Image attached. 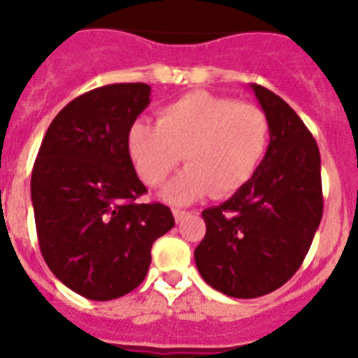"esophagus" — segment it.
Here are the masks:
<instances>
[{
	"instance_id": "obj_1",
	"label": "esophagus",
	"mask_w": 358,
	"mask_h": 358,
	"mask_svg": "<svg viewBox=\"0 0 358 358\" xmlns=\"http://www.w3.org/2000/svg\"><path fill=\"white\" fill-rule=\"evenodd\" d=\"M188 211H182V210H173V218H176V222H182L186 217H188Z\"/></svg>"
}]
</instances>
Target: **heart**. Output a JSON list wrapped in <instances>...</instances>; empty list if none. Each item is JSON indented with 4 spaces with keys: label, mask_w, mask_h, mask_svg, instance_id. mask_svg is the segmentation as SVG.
I'll return each instance as SVG.
<instances>
[{
    "label": "heart",
    "mask_w": 358,
    "mask_h": 358,
    "mask_svg": "<svg viewBox=\"0 0 358 358\" xmlns=\"http://www.w3.org/2000/svg\"><path fill=\"white\" fill-rule=\"evenodd\" d=\"M271 141L262 107L208 91H192L157 113V125L136 122L127 150L136 172L150 188L163 185L181 163L188 169L163 192L172 204H189L211 192L235 195L252 181Z\"/></svg>",
    "instance_id": "b5f03b06"
}]
</instances>
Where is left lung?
Instances as JSON below:
<instances>
[{
    "instance_id": "1",
    "label": "left lung",
    "mask_w": 358,
    "mask_h": 358,
    "mask_svg": "<svg viewBox=\"0 0 358 358\" xmlns=\"http://www.w3.org/2000/svg\"><path fill=\"white\" fill-rule=\"evenodd\" d=\"M271 122V141L245 188L202 211L206 235L195 249L202 280L251 299L285 285L301 267L322 217L321 156L289 103L251 84Z\"/></svg>"
}]
</instances>
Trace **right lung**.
I'll list each match as a JSON object with an SVG mask.
<instances>
[{"instance_id":"obj_1","label":"right lung","mask_w":358,"mask_h":358,"mask_svg":"<svg viewBox=\"0 0 358 358\" xmlns=\"http://www.w3.org/2000/svg\"><path fill=\"white\" fill-rule=\"evenodd\" d=\"M148 103L150 85L141 82L80 94L50 123L31 170L44 262L68 289L94 301L140 285L152 243L176 224L169 206L136 202L147 188L127 134Z\"/></svg>"}]
</instances>
